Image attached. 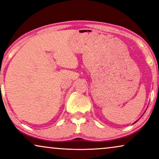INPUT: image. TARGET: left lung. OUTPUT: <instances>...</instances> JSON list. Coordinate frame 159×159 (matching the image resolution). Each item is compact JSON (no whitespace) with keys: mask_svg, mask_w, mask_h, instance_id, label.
<instances>
[{"mask_svg":"<svg viewBox=\"0 0 159 159\" xmlns=\"http://www.w3.org/2000/svg\"><path fill=\"white\" fill-rule=\"evenodd\" d=\"M158 88H159V85H158ZM139 119H138V120H139ZM138 120H137V121H135V122H134V123H136V122H137V121H138Z\"/></svg>","mask_w":159,"mask_h":159,"instance_id":"obj_1","label":"left lung"}]
</instances>
